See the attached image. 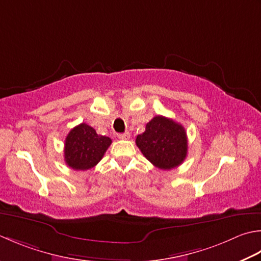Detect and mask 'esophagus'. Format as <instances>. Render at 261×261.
<instances>
[{"label":"esophagus","instance_id":"34e87169","mask_svg":"<svg viewBox=\"0 0 261 261\" xmlns=\"http://www.w3.org/2000/svg\"><path fill=\"white\" fill-rule=\"evenodd\" d=\"M130 138V134L129 132H124V134H120L119 135V139L121 140H127Z\"/></svg>","mask_w":261,"mask_h":261}]
</instances>
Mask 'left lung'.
<instances>
[{
	"mask_svg": "<svg viewBox=\"0 0 261 261\" xmlns=\"http://www.w3.org/2000/svg\"><path fill=\"white\" fill-rule=\"evenodd\" d=\"M136 144L147 160L161 170L181 165L188 154L185 127L162 115L148 122L144 134L137 136Z\"/></svg>",
	"mask_w": 261,
	"mask_h": 261,
	"instance_id": "left-lung-1",
	"label": "left lung"
}]
</instances>
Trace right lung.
Instances as JSON below:
<instances>
[{
	"instance_id": "obj_1",
	"label": "right lung",
	"mask_w": 261,
	"mask_h": 261,
	"mask_svg": "<svg viewBox=\"0 0 261 261\" xmlns=\"http://www.w3.org/2000/svg\"><path fill=\"white\" fill-rule=\"evenodd\" d=\"M111 144V138L97 135L94 127L81 123L65 138L64 161L73 170H89L98 164Z\"/></svg>"
}]
</instances>
